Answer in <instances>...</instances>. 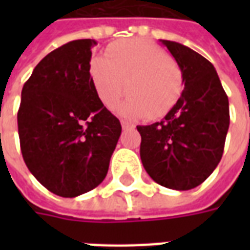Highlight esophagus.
<instances>
[{
  "label": "esophagus",
  "instance_id": "esophagus-1",
  "mask_svg": "<svg viewBox=\"0 0 250 250\" xmlns=\"http://www.w3.org/2000/svg\"><path fill=\"white\" fill-rule=\"evenodd\" d=\"M120 125H122L123 128H128V127H132V125H134L131 122H128V120H122V122H120Z\"/></svg>",
  "mask_w": 250,
  "mask_h": 250
}]
</instances>
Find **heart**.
I'll list each match as a JSON object with an SVG mask.
<instances>
[{"label": "heart", "mask_w": 250, "mask_h": 250, "mask_svg": "<svg viewBox=\"0 0 250 250\" xmlns=\"http://www.w3.org/2000/svg\"><path fill=\"white\" fill-rule=\"evenodd\" d=\"M89 75L107 108H114L127 87L130 96L118 109L130 118L157 119L166 115L184 88L182 72L171 57L142 39L111 44L105 57H93Z\"/></svg>", "instance_id": "heart-1"}]
</instances>
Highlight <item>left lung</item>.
Returning <instances> with one entry per match:
<instances>
[{"label": "left lung", "mask_w": 250, "mask_h": 250, "mask_svg": "<svg viewBox=\"0 0 250 250\" xmlns=\"http://www.w3.org/2000/svg\"><path fill=\"white\" fill-rule=\"evenodd\" d=\"M182 72L185 89L161 122L136 125L141 159L157 184L190 190L220 163L229 128V100L213 64L175 41L161 40Z\"/></svg>", "instance_id": "left-lung-1"}]
</instances>
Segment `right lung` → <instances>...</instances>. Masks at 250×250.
I'll list each match as a JSON object with an SVG mask.
<instances>
[{
    "label": "right lung",
    "instance_id": "1",
    "mask_svg": "<svg viewBox=\"0 0 250 250\" xmlns=\"http://www.w3.org/2000/svg\"><path fill=\"white\" fill-rule=\"evenodd\" d=\"M95 44L75 40L52 51L21 92L17 123L25 165L44 188L65 198L103 182L122 134L89 75Z\"/></svg>",
    "mask_w": 250,
    "mask_h": 250
}]
</instances>
